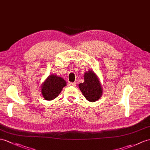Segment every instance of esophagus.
<instances>
[{
    "instance_id": "34e87169",
    "label": "esophagus",
    "mask_w": 150,
    "mask_h": 150,
    "mask_svg": "<svg viewBox=\"0 0 150 150\" xmlns=\"http://www.w3.org/2000/svg\"><path fill=\"white\" fill-rule=\"evenodd\" d=\"M69 85L70 86H76V83L75 82H69Z\"/></svg>"
}]
</instances>
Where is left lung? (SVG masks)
Returning a JSON list of instances; mask_svg holds the SVG:
<instances>
[{
  "label": "left lung",
  "instance_id": "1",
  "mask_svg": "<svg viewBox=\"0 0 150 150\" xmlns=\"http://www.w3.org/2000/svg\"><path fill=\"white\" fill-rule=\"evenodd\" d=\"M84 81L79 88L83 95L90 102H96L103 94V87L97 76L93 71H88L84 74Z\"/></svg>",
  "mask_w": 150,
  "mask_h": 150
}]
</instances>
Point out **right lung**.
Here are the masks:
<instances>
[{
	"label": "right lung",
	"instance_id": "1",
	"mask_svg": "<svg viewBox=\"0 0 150 150\" xmlns=\"http://www.w3.org/2000/svg\"><path fill=\"white\" fill-rule=\"evenodd\" d=\"M65 86L66 82L62 78L55 74L50 75L41 86L42 96L45 100H52L60 94Z\"/></svg>",
	"mask_w": 150,
	"mask_h": 150
}]
</instances>
